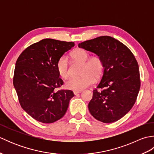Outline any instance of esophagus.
I'll return each instance as SVG.
<instances>
[{
    "label": "esophagus",
    "mask_w": 154,
    "mask_h": 154,
    "mask_svg": "<svg viewBox=\"0 0 154 154\" xmlns=\"http://www.w3.org/2000/svg\"><path fill=\"white\" fill-rule=\"evenodd\" d=\"M81 92H82V91H73V93H74L75 95H77V94L81 93Z\"/></svg>",
    "instance_id": "1"
}]
</instances>
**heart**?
Masks as SVG:
<instances>
[{
    "label": "heart",
    "mask_w": 154,
    "mask_h": 154,
    "mask_svg": "<svg viewBox=\"0 0 154 154\" xmlns=\"http://www.w3.org/2000/svg\"><path fill=\"white\" fill-rule=\"evenodd\" d=\"M71 57L75 61L83 63L81 74L82 76L71 77L65 81L66 89L73 91H81L93 85L96 79H99L103 73L104 65L103 60L99 55L89 57V54L82 48H77L71 53ZM60 76L66 79L70 75V68L66 57L59 59L56 65Z\"/></svg>",
    "instance_id": "obj_1"
}]
</instances>
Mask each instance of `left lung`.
<instances>
[{"label":"left lung","mask_w":154,"mask_h":154,"mask_svg":"<svg viewBox=\"0 0 154 154\" xmlns=\"http://www.w3.org/2000/svg\"><path fill=\"white\" fill-rule=\"evenodd\" d=\"M78 46L99 55L104 69L100 82L93 90L89 112L104 123L116 122L134 104L140 88L138 62L122 42L110 36H100L79 44Z\"/></svg>","instance_id":"8db88e82"}]
</instances>
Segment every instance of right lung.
Masks as SVG:
<instances>
[{
    "label": "right lung",
    "instance_id": "1",
    "mask_svg": "<svg viewBox=\"0 0 154 154\" xmlns=\"http://www.w3.org/2000/svg\"><path fill=\"white\" fill-rule=\"evenodd\" d=\"M75 45L44 39L28 47L16 63L13 85L22 108L39 122L53 123L63 117L74 96L70 90H59L63 81L56 65L59 59Z\"/></svg>",
    "mask_w": 154,
    "mask_h": 154
}]
</instances>
